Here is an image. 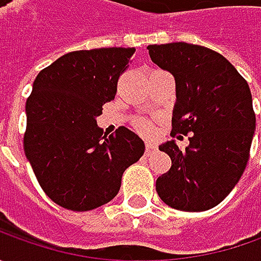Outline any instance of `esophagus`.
<instances>
[{
  "label": "esophagus",
  "instance_id": "1",
  "mask_svg": "<svg viewBox=\"0 0 261 261\" xmlns=\"http://www.w3.org/2000/svg\"><path fill=\"white\" fill-rule=\"evenodd\" d=\"M156 149V146L154 144H151V142H146L145 144V155H151L154 151Z\"/></svg>",
  "mask_w": 261,
  "mask_h": 261
}]
</instances>
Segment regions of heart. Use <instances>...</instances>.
Returning <instances> with one entry per match:
<instances>
[{
    "instance_id": "heart-1",
    "label": "heart",
    "mask_w": 261,
    "mask_h": 261,
    "mask_svg": "<svg viewBox=\"0 0 261 261\" xmlns=\"http://www.w3.org/2000/svg\"><path fill=\"white\" fill-rule=\"evenodd\" d=\"M134 125L141 134H151L152 132V125L145 119H136Z\"/></svg>"
}]
</instances>
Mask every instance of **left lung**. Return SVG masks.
<instances>
[{
  "instance_id": "8db88e82",
  "label": "left lung",
  "mask_w": 261,
  "mask_h": 261,
  "mask_svg": "<svg viewBox=\"0 0 261 261\" xmlns=\"http://www.w3.org/2000/svg\"><path fill=\"white\" fill-rule=\"evenodd\" d=\"M146 49L175 78L171 136L190 134L183 151L174 141L160 146L171 168L156 178V193L177 211H207L229 195L248 163L256 129L250 87L231 62L205 46L175 42Z\"/></svg>"
}]
</instances>
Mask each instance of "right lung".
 Returning a JSON list of instances; mask_svg holds the SVG:
<instances>
[{
    "instance_id": "right-lung-1",
    "label": "right lung",
    "mask_w": 261,
    "mask_h": 261,
    "mask_svg": "<svg viewBox=\"0 0 261 261\" xmlns=\"http://www.w3.org/2000/svg\"><path fill=\"white\" fill-rule=\"evenodd\" d=\"M134 47L75 50L42 69L25 103L24 152L47 197L86 212L110 202L127 167L144 155L139 136L120 126L103 135L95 117L115 98Z\"/></svg>"
}]
</instances>
